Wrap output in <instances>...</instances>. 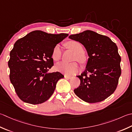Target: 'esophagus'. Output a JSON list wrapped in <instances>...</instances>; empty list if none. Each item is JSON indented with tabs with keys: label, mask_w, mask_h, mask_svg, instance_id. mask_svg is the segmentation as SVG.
Returning a JSON list of instances; mask_svg holds the SVG:
<instances>
[{
	"label": "esophagus",
	"mask_w": 132,
	"mask_h": 132,
	"mask_svg": "<svg viewBox=\"0 0 132 132\" xmlns=\"http://www.w3.org/2000/svg\"><path fill=\"white\" fill-rule=\"evenodd\" d=\"M64 78H66V79H71L72 78H73V77H71V76H67V75H64Z\"/></svg>",
	"instance_id": "34e87169"
}]
</instances>
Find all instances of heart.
Wrapping results in <instances>:
<instances>
[{
	"label": "heart",
	"instance_id": "b5f03b06",
	"mask_svg": "<svg viewBox=\"0 0 132 132\" xmlns=\"http://www.w3.org/2000/svg\"><path fill=\"white\" fill-rule=\"evenodd\" d=\"M66 46L73 50L75 53H76L74 56L75 59L79 62H84L85 61V57L84 54L82 53L83 52V47L81 44L77 41L71 40L66 43ZM51 56L53 59L55 61H58L60 59L61 56V49L59 45H56L54 47ZM55 68L58 71L68 76L76 74L79 70L78 65L76 62L70 63L60 62L56 64Z\"/></svg>",
	"mask_w": 132,
	"mask_h": 132
}]
</instances>
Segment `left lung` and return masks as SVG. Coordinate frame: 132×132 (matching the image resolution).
<instances>
[{
  "mask_svg": "<svg viewBox=\"0 0 132 132\" xmlns=\"http://www.w3.org/2000/svg\"><path fill=\"white\" fill-rule=\"evenodd\" d=\"M69 38L82 44L89 56L86 69L77 76L81 83L75 94L86 102L102 101L114 93L121 74L117 45L109 37L91 30Z\"/></svg>",
  "mask_w": 132,
  "mask_h": 132,
  "instance_id": "left-lung-1",
  "label": "left lung"
}]
</instances>
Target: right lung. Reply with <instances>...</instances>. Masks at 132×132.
Returning <instances> with one entry per match:
<instances>
[{"mask_svg":"<svg viewBox=\"0 0 132 132\" xmlns=\"http://www.w3.org/2000/svg\"><path fill=\"white\" fill-rule=\"evenodd\" d=\"M68 35L35 30L15 43L8 62L10 79L23 102L42 104L52 95L58 81L64 77L59 72H48L54 65L52 51Z\"/></svg>","mask_w":132,"mask_h":132,"instance_id":"add662e5","label":"right lung"}]
</instances>
